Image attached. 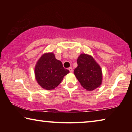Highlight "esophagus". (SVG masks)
Listing matches in <instances>:
<instances>
[{
  "label": "esophagus",
  "instance_id": "esophagus-1",
  "mask_svg": "<svg viewBox=\"0 0 132 132\" xmlns=\"http://www.w3.org/2000/svg\"><path fill=\"white\" fill-rule=\"evenodd\" d=\"M69 71H70V72H73V71L72 68H69Z\"/></svg>",
  "mask_w": 132,
  "mask_h": 132
}]
</instances>
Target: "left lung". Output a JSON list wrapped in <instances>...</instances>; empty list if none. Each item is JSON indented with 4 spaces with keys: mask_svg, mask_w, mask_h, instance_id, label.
I'll return each mask as SVG.
<instances>
[{
    "mask_svg": "<svg viewBox=\"0 0 132 132\" xmlns=\"http://www.w3.org/2000/svg\"><path fill=\"white\" fill-rule=\"evenodd\" d=\"M77 62L74 74L82 87L88 91L98 87L102 82V71L99 64L91 56L85 53L79 56Z\"/></svg>",
    "mask_w": 132,
    "mask_h": 132,
    "instance_id": "left-lung-1",
    "label": "left lung"
}]
</instances>
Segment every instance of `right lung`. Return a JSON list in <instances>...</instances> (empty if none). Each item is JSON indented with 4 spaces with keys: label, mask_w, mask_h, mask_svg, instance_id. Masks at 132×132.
<instances>
[{
    "label": "right lung",
    "mask_w": 132,
    "mask_h": 132,
    "mask_svg": "<svg viewBox=\"0 0 132 132\" xmlns=\"http://www.w3.org/2000/svg\"><path fill=\"white\" fill-rule=\"evenodd\" d=\"M69 73L63 68L53 53H45L35 66V75L37 82L42 88L52 90L61 83L63 77Z\"/></svg>",
    "instance_id": "add662e5"
}]
</instances>
